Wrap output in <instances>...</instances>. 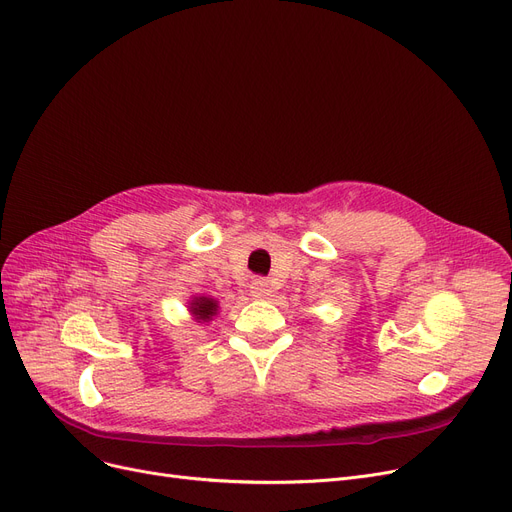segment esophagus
<instances>
[{"instance_id":"obj_1","label":"esophagus","mask_w":512,"mask_h":512,"mask_svg":"<svg viewBox=\"0 0 512 512\" xmlns=\"http://www.w3.org/2000/svg\"><path fill=\"white\" fill-rule=\"evenodd\" d=\"M251 295H253L255 299H268V297L272 295L270 282L265 280V278H255V280L251 282Z\"/></svg>"}]
</instances>
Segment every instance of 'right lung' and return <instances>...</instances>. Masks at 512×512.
Instances as JSON below:
<instances>
[{
    "mask_svg": "<svg viewBox=\"0 0 512 512\" xmlns=\"http://www.w3.org/2000/svg\"><path fill=\"white\" fill-rule=\"evenodd\" d=\"M219 303L211 297H194L190 301V311L196 322H209L213 316H217Z\"/></svg>",
    "mask_w": 512,
    "mask_h": 512,
    "instance_id": "obj_1",
    "label": "right lung"
}]
</instances>
